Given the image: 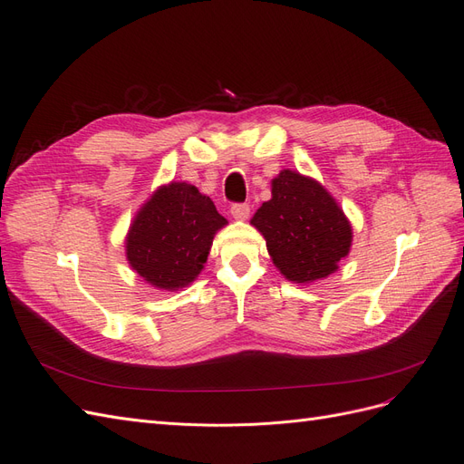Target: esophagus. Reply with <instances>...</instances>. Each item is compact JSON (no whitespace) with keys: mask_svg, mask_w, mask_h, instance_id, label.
Instances as JSON below:
<instances>
[{"mask_svg":"<svg viewBox=\"0 0 464 464\" xmlns=\"http://www.w3.org/2000/svg\"><path fill=\"white\" fill-rule=\"evenodd\" d=\"M230 215L236 220H246L249 217V205L247 203H236L230 207Z\"/></svg>","mask_w":464,"mask_h":464,"instance_id":"esophagus-1","label":"esophagus"}]
</instances>
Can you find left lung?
Listing matches in <instances>:
<instances>
[{"label": "left lung", "mask_w": 464, "mask_h": 464, "mask_svg": "<svg viewBox=\"0 0 464 464\" xmlns=\"http://www.w3.org/2000/svg\"><path fill=\"white\" fill-rule=\"evenodd\" d=\"M251 224L263 234L276 269L296 285L325 278L353 246V227L314 178L283 170Z\"/></svg>", "instance_id": "8db88e82"}]
</instances>
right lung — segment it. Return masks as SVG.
Masks as SVG:
<instances>
[{"label":"right lung","instance_id":"obj_1","mask_svg":"<svg viewBox=\"0 0 464 464\" xmlns=\"http://www.w3.org/2000/svg\"><path fill=\"white\" fill-rule=\"evenodd\" d=\"M224 224L227 218L207 195L186 181H172L139 208L125 237V256L150 286L174 292L203 271Z\"/></svg>","mask_w":464,"mask_h":464}]
</instances>
